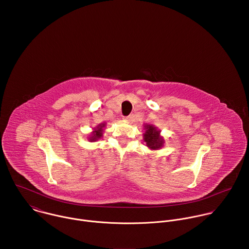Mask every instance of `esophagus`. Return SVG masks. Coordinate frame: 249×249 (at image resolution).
I'll use <instances>...</instances> for the list:
<instances>
[{"label":"esophagus","mask_w":249,"mask_h":249,"mask_svg":"<svg viewBox=\"0 0 249 249\" xmlns=\"http://www.w3.org/2000/svg\"><path fill=\"white\" fill-rule=\"evenodd\" d=\"M131 119V116H125L124 117V120H126V121H129Z\"/></svg>","instance_id":"obj_1"}]
</instances>
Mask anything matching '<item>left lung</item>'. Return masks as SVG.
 <instances>
[{"label": "left lung", "instance_id": "left-lung-1", "mask_svg": "<svg viewBox=\"0 0 249 249\" xmlns=\"http://www.w3.org/2000/svg\"><path fill=\"white\" fill-rule=\"evenodd\" d=\"M144 127V142L147 147L151 150H160L164 143L163 138L160 136V131L152 124H146Z\"/></svg>", "mask_w": 249, "mask_h": 249}]
</instances>
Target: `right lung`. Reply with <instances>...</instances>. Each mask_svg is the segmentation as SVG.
Instances as JSON below:
<instances>
[{"mask_svg":"<svg viewBox=\"0 0 249 249\" xmlns=\"http://www.w3.org/2000/svg\"><path fill=\"white\" fill-rule=\"evenodd\" d=\"M104 127H105V123H100L99 125H97L96 128L93 129L90 136L89 137V142H95L98 139H100L102 137V132H103Z\"/></svg>","mask_w":249,"mask_h":249,"instance_id":"obj_1","label":"right lung"}]
</instances>
